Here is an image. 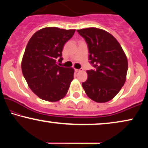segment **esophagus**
<instances>
[{
	"instance_id": "esophagus-1",
	"label": "esophagus",
	"mask_w": 148,
	"mask_h": 148,
	"mask_svg": "<svg viewBox=\"0 0 148 148\" xmlns=\"http://www.w3.org/2000/svg\"><path fill=\"white\" fill-rule=\"evenodd\" d=\"M75 71H77V72H79V71H82L83 70L82 69H75Z\"/></svg>"
}]
</instances>
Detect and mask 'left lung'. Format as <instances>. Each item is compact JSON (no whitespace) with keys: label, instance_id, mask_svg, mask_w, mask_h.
I'll return each instance as SVG.
<instances>
[{"label":"left lung","instance_id":"left-lung-1","mask_svg":"<svg viewBox=\"0 0 148 148\" xmlns=\"http://www.w3.org/2000/svg\"><path fill=\"white\" fill-rule=\"evenodd\" d=\"M88 44L90 63L94 69L87 71L88 79L82 83L86 94L96 102L112 100L126 80L128 62L114 36L96 27L77 30Z\"/></svg>","mask_w":148,"mask_h":148}]
</instances>
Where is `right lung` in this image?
I'll return each instance as SVG.
<instances>
[{"label": "right lung", "instance_id": "obj_1", "mask_svg": "<svg viewBox=\"0 0 148 148\" xmlns=\"http://www.w3.org/2000/svg\"><path fill=\"white\" fill-rule=\"evenodd\" d=\"M75 29L45 27L32 36L21 62L28 86L40 98L56 102L64 98L73 79V68L60 66L62 48Z\"/></svg>", "mask_w": 148, "mask_h": 148}]
</instances>
